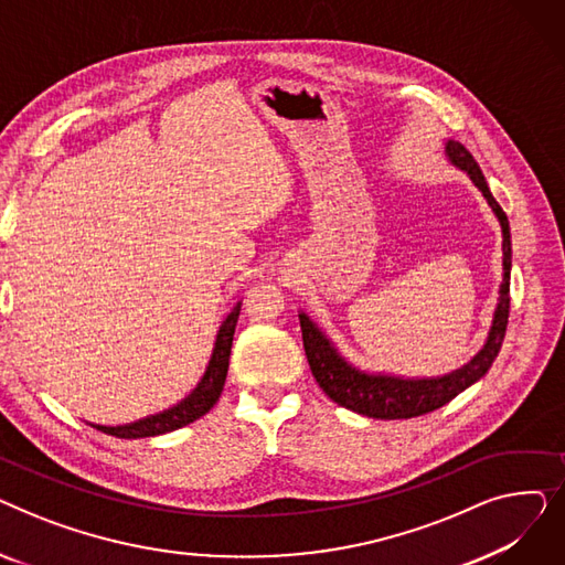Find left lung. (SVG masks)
Wrapping results in <instances>:
<instances>
[{
  "mask_svg": "<svg viewBox=\"0 0 565 565\" xmlns=\"http://www.w3.org/2000/svg\"><path fill=\"white\" fill-rule=\"evenodd\" d=\"M444 153L447 160L462 169L469 181L479 188L488 205L492 207L494 217L501 226V284H499V298L492 313L490 332L483 343V348L473 354V358L462 364L460 369L435 375V377H405V375H392V373H373L354 366L350 360H345L339 345L330 339L320 324L305 311H300V328H302V341L305 352L311 366V373L320 390L328 394L334 403H339L345 409H352L369 419H409L422 417L426 412H433L441 405L454 401L460 392L471 387L473 382H479L488 369L492 366L494 358L499 354L503 334H507L509 324V288H511V226L507 213L501 211V205L492 196L486 175L479 167V162L471 158L467 148L456 141L447 139L444 143Z\"/></svg>",
  "mask_w": 565,
  "mask_h": 565,
  "instance_id": "1",
  "label": "left lung"
}]
</instances>
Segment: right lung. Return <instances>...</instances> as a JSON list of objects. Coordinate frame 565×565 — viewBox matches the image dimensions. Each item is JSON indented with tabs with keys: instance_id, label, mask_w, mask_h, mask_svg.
I'll use <instances>...</instances> for the list:
<instances>
[{
	"instance_id": "obj_1",
	"label": "right lung",
	"mask_w": 565,
	"mask_h": 565,
	"mask_svg": "<svg viewBox=\"0 0 565 565\" xmlns=\"http://www.w3.org/2000/svg\"><path fill=\"white\" fill-rule=\"evenodd\" d=\"M241 307H243V302H237L231 309V313L224 318V322L220 324L217 337H215V345H213V352H211V360H207V366H205L196 387L183 401H178L175 405H171L162 412L148 414V417H143V419L121 424V426H103V424H92V422H86V424L94 426L96 430H100L105 435H111V437L141 439V437L164 435V433L178 430V428H183V426L201 419L205 412L213 409V405L222 396L226 373H228L233 334H235L237 316H241Z\"/></svg>"
}]
</instances>
